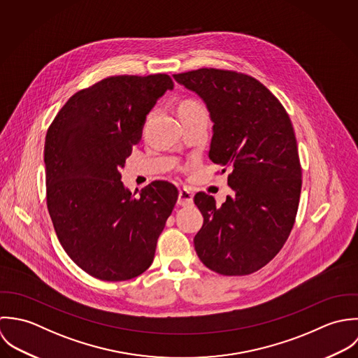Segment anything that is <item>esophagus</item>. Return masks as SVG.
<instances>
[{"mask_svg": "<svg viewBox=\"0 0 358 358\" xmlns=\"http://www.w3.org/2000/svg\"><path fill=\"white\" fill-rule=\"evenodd\" d=\"M192 202H194L192 194H191L188 189H185V188H184V189H180L177 203H178L180 206H189V205H192Z\"/></svg>", "mask_w": 358, "mask_h": 358, "instance_id": "obj_1", "label": "esophagus"}]
</instances>
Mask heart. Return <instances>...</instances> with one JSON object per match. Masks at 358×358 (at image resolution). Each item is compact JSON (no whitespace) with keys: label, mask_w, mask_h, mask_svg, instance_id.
<instances>
[{"label":"heart","mask_w":358,"mask_h":358,"mask_svg":"<svg viewBox=\"0 0 358 358\" xmlns=\"http://www.w3.org/2000/svg\"><path fill=\"white\" fill-rule=\"evenodd\" d=\"M181 117H195V116H208L205 106L195 99H185L180 105Z\"/></svg>","instance_id":"obj_1"}]
</instances>
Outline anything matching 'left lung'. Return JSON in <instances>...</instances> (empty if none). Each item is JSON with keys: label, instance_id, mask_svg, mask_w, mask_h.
<instances>
[{"label": "left lung", "instance_id": "1", "mask_svg": "<svg viewBox=\"0 0 358 358\" xmlns=\"http://www.w3.org/2000/svg\"><path fill=\"white\" fill-rule=\"evenodd\" d=\"M206 103L213 124L209 157L229 170L234 195L217 208L198 192L201 262L221 275H248L270 263L293 228L301 167L292 122L277 96L252 76L203 68L173 76Z\"/></svg>", "mask_w": 358, "mask_h": 358}]
</instances>
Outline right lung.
Listing matches in <instances>:
<instances>
[{"label":"right lung","instance_id":"add662e5","mask_svg":"<svg viewBox=\"0 0 358 358\" xmlns=\"http://www.w3.org/2000/svg\"><path fill=\"white\" fill-rule=\"evenodd\" d=\"M173 87L163 73L103 78L72 95L47 131L48 212L68 256L94 278L127 281L153 262L178 191L159 180L136 198L122 169L146 115Z\"/></svg>","mask_w":358,"mask_h":358}]
</instances>
